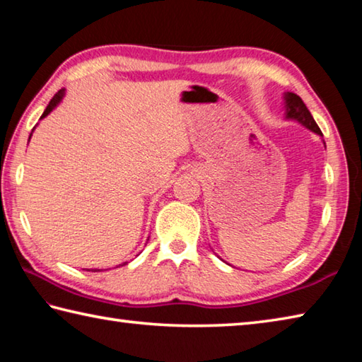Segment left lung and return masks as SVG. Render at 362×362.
Listing matches in <instances>:
<instances>
[{"label": "left lung", "mask_w": 362, "mask_h": 362, "mask_svg": "<svg viewBox=\"0 0 362 362\" xmlns=\"http://www.w3.org/2000/svg\"><path fill=\"white\" fill-rule=\"evenodd\" d=\"M286 114H288L289 119L299 120V122L302 125H305L307 129L313 130L315 133H318V135L322 136L318 124L315 122V119L312 117V114H310L305 103H303L299 95L291 93V92L286 93Z\"/></svg>", "instance_id": "obj_1"}]
</instances>
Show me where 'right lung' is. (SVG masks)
Returning a JSON list of instances; mask_svg holds the SVG:
<instances>
[{
  "mask_svg": "<svg viewBox=\"0 0 362 362\" xmlns=\"http://www.w3.org/2000/svg\"><path fill=\"white\" fill-rule=\"evenodd\" d=\"M62 97H63V88H62V90H59V92H57V93L54 95V97H52V100H50V101H49V105H47V107H46V111H44V112H42V116H41V119H42V117H46V116H47V114H49L50 111H52V110H54V107H55L57 105H59V101L62 100ZM125 264H127V262H124L122 265H125ZM92 272H98V270H97V269H95V270H92Z\"/></svg>",
  "mask_w": 362,
  "mask_h": 362,
  "instance_id": "right-lung-1",
  "label": "right lung"
}]
</instances>
